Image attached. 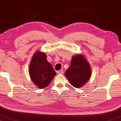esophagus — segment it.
<instances>
[{"label":"esophagus","instance_id":"1","mask_svg":"<svg viewBox=\"0 0 121 121\" xmlns=\"http://www.w3.org/2000/svg\"><path fill=\"white\" fill-rule=\"evenodd\" d=\"M57 73H58V74H63V73H64V71H63V69H61V70L57 71Z\"/></svg>","mask_w":121,"mask_h":121}]
</instances>
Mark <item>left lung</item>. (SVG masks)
Listing matches in <instances>:
<instances>
[{
	"label": "left lung",
	"mask_w": 121,
	"mask_h": 121,
	"mask_svg": "<svg viewBox=\"0 0 121 121\" xmlns=\"http://www.w3.org/2000/svg\"><path fill=\"white\" fill-rule=\"evenodd\" d=\"M91 71L88 61L82 54H77L72 57L69 68L65 75L73 87L79 88L88 81Z\"/></svg>",
	"instance_id": "obj_1"
}]
</instances>
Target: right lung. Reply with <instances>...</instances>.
<instances>
[{
  "label": "right lung",
  "mask_w": 121,
  "mask_h": 121,
  "mask_svg": "<svg viewBox=\"0 0 121 121\" xmlns=\"http://www.w3.org/2000/svg\"><path fill=\"white\" fill-rule=\"evenodd\" d=\"M28 71L31 80L39 89L46 87L56 75L45 53L39 51L32 56Z\"/></svg>",
  "instance_id": "obj_1"
}]
</instances>
